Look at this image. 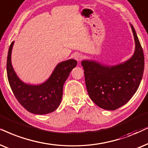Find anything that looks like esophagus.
<instances>
[{"label": "esophagus", "instance_id": "esophagus-1", "mask_svg": "<svg viewBox=\"0 0 148 148\" xmlns=\"http://www.w3.org/2000/svg\"><path fill=\"white\" fill-rule=\"evenodd\" d=\"M74 58L76 61H77V62H80V61L82 60V55L80 53H76V54H74Z\"/></svg>", "mask_w": 148, "mask_h": 148}]
</instances>
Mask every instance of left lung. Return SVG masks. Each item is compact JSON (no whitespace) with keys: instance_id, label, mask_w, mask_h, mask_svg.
Segmentation results:
<instances>
[{"instance_id":"8db88e82","label":"left lung","mask_w":148,"mask_h":148,"mask_svg":"<svg viewBox=\"0 0 148 148\" xmlns=\"http://www.w3.org/2000/svg\"><path fill=\"white\" fill-rule=\"evenodd\" d=\"M135 52L126 62L107 66L94 60H82L88 95L99 108L115 110L127 103L138 89L144 70L142 47L133 25Z\"/></svg>"}]
</instances>
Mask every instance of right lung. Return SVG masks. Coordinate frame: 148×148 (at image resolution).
<instances>
[{
  "label": "right lung",
  "instance_id": "obj_1",
  "mask_svg": "<svg viewBox=\"0 0 148 148\" xmlns=\"http://www.w3.org/2000/svg\"><path fill=\"white\" fill-rule=\"evenodd\" d=\"M14 41L8 51L7 72L11 90L19 103L27 111L34 114H47L55 111L60 105L64 84L77 61L68 60L57 65L51 75L40 84L23 82L15 73L11 64V52Z\"/></svg>",
  "mask_w": 148,
  "mask_h": 148
}]
</instances>
